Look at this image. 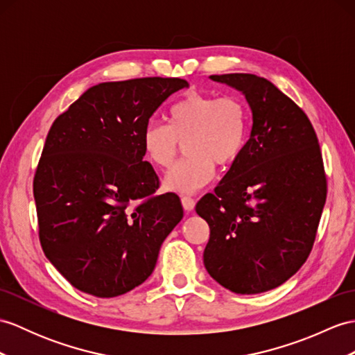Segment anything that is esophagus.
I'll list each match as a JSON object with an SVG mask.
<instances>
[{
	"label": "esophagus",
	"mask_w": 355,
	"mask_h": 355,
	"mask_svg": "<svg viewBox=\"0 0 355 355\" xmlns=\"http://www.w3.org/2000/svg\"><path fill=\"white\" fill-rule=\"evenodd\" d=\"M180 202H182V206H184V209L187 212H191L194 209L196 200H194L191 196H182V198H180Z\"/></svg>",
	"instance_id": "esophagus-1"
}]
</instances>
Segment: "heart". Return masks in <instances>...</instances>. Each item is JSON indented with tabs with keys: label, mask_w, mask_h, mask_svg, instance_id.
<instances>
[{
	"label": "heart",
	"mask_w": 355,
	"mask_h": 355,
	"mask_svg": "<svg viewBox=\"0 0 355 355\" xmlns=\"http://www.w3.org/2000/svg\"><path fill=\"white\" fill-rule=\"evenodd\" d=\"M167 122L144 128L143 150L155 167L167 170L180 143L188 157L171 168L164 185L170 191L194 193L214 176L215 164L229 166L244 152L250 132V110L239 96L188 93L167 111Z\"/></svg>",
	"instance_id": "b5f03b06"
}]
</instances>
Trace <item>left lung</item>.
I'll use <instances>...</instances> for the list:
<instances>
[{
  "mask_svg": "<svg viewBox=\"0 0 355 355\" xmlns=\"http://www.w3.org/2000/svg\"><path fill=\"white\" fill-rule=\"evenodd\" d=\"M245 96L253 114L241 157L196 205L209 224L203 263L241 295L280 286L306 262L327 198L315 129L295 102L262 76L211 75Z\"/></svg>",
  "mask_w": 355,
  "mask_h": 355,
  "instance_id": "left-lung-1",
  "label": "left lung"
}]
</instances>
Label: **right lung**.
I'll list each match as a JSON object with an SVG mask.
<instances>
[{"label": "right lung", "instance_id": "1", "mask_svg": "<svg viewBox=\"0 0 355 355\" xmlns=\"http://www.w3.org/2000/svg\"><path fill=\"white\" fill-rule=\"evenodd\" d=\"M180 78L101 83L51 126L34 175L43 253L78 291L112 298L153 272L159 248L182 220L175 193L144 161L143 132Z\"/></svg>", "mask_w": 355, "mask_h": 355}]
</instances>
